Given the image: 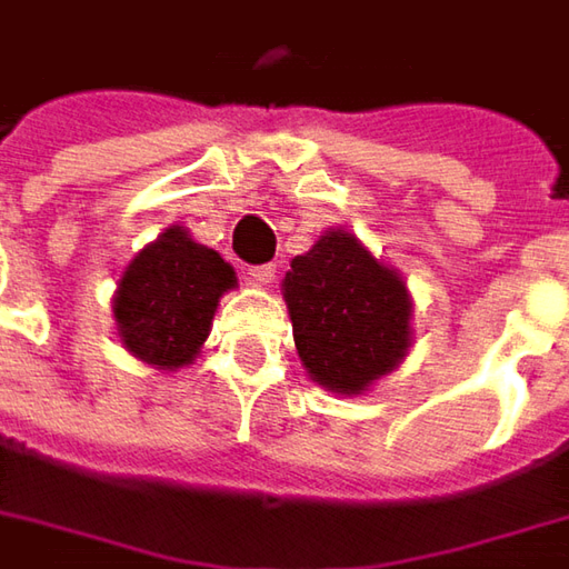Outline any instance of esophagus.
<instances>
[{"mask_svg": "<svg viewBox=\"0 0 569 569\" xmlns=\"http://www.w3.org/2000/svg\"><path fill=\"white\" fill-rule=\"evenodd\" d=\"M247 281L253 288H269L276 281V266H253V269H247Z\"/></svg>", "mask_w": 569, "mask_h": 569, "instance_id": "34e87169", "label": "esophagus"}]
</instances>
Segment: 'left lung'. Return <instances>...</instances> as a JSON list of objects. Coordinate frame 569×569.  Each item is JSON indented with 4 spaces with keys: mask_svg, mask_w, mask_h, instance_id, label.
Returning a JSON list of instances; mask_svg holds the SVG:
<instances>
[{
    "mask_svg": "<svg viewBox=\"0 0 569 569\" xmlns=\"http://www.w3.org/2000/svg\"><path fill=\"white\" fill-rule=\"evenodd\" d=\"M297 357L312 382L357 398L413 347V297L395 266L347 228H329L281 281Z\"/></svg>",
    "mask_w": 569,
    "mask_h": 569,
    "instance_id": "obj_1",
    "label": "left lung"
}]
</instances>
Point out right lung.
Masks as SVG:
<instances>
[{"label":"right lung","mask_w":569,"mask_h":569,"mask_svg":"<svg viewBox=\"0 0 569 569\" xmlns=\"http://www.w3.org/2000/svg\"><path fill=\"white\" fill-rule=\"evenodd\" d=\"M231 288H238L231 262L197 243L184 224H171L118 276L112 316L121 347L159 372L184 369L200 357Z\"/></svg>","instance_id":"right-lung-1"}]
</instances>
